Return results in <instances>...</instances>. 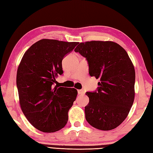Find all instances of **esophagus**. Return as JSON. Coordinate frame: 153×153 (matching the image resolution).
I'll return each instance as SVG.
<instances>
[{
    "mask_svg": "<svg viewBox=\"0 0 153 153\" xmlns=\"http://www.w3.org/2000/svg\"><path fill=\"white\" fill-rule=\"evenodd\" d=\"M78 94H85V92H84L83 90H78Z\"/></svg>",
    "mask_w": 153,
    "mask_h": 153,
    "instance_id": "34e87169",
    "label": "esophagus"
}]
</instances>
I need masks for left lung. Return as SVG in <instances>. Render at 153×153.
<instances>
[{
    "label": "left lung",
    "instance_id": "obj_1",
    "mask_svg": "<svg viewBox=\"0 0 153 153\" xmlns=\"http://www.w3.org/2000/svg\"><path fill=\"white\" fill-rule=\"evenodd\" d=\"M74 51L86 57L89 74L100 79L97 91L87 92L85 117L95 128L109 131L126 120L135 98V72L126 51L117 43H80Z\"/></svg>",
    "mask_w": 153,
    "mask_h": 153
}]
</instances>
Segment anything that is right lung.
I'll return each instance as SVG.
<instances>
[{
  "label": "right lung",
  "instance_id": "right-lung-1",
  "mask_svg": "<svg viewBox=\"0 0 153 153\" xmlns=\"http://www.w3.org/2000/svg\"><path fill=\"white\" fill-rule=\"evenodd\" d=\"M78 42L43 39L25 52L18 66L16 85L20 105L32 126L44 133L65 126L68 111L78 94L75 88L55 86L63 73L62 60Z\"/></svg>",
  "mask_w": 153,
  "mask_h": 153
}]
</instances>
